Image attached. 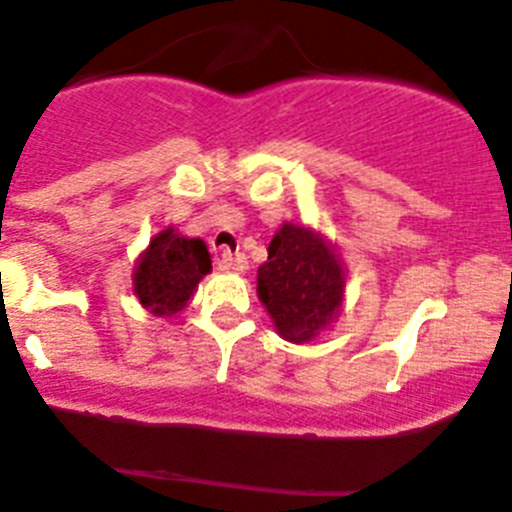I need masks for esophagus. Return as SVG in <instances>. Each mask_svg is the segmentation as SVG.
<instances>
[{"label": "esophagus", "mask_w": 512, "mask_h": 512, "mask_svg": "<svg viewBox=\"0 0 512 512\" xmlns=\"http://www.w3.org/2000/svg\"><path fill=\"white\" fill-rule=\"evenodd\" d=\"M219 270L245 272L247 270V255H242V252H222V257H219Z\"/></svg>", "instance_id": "34e87169"}]
</instances>
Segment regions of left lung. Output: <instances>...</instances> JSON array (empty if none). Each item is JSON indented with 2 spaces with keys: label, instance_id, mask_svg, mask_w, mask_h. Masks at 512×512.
<instances>
[{
  "label": "left lung",
  "instance_id": "8db88e82",
  "mask_svg": "<svg viewBox=\"0 0 512 512\" xmlns=\"http://www.w3.org/2000/svg\"><path fill=\"white\" fill-rule=\"evenodd\" d=\"M257 298L290 343H310L338 321L346 270L336 247L308 224L285 222L257 270Z\"/></svg>",
  "mask_w": 512,
  "mask_h": 512
}]
</instances>
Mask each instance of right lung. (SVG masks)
I'll return each mask as SVG.
<instances>
[{
    "instance_id": "obj_1",
    "label": "right lung",
    "mask_w": 512,
    "mask_h": 512,
    "mask_svg": "<svg viewBox=\"0 0 512 512\" xmlns=\"http://www.w3.org/2000/svg\"><path fill=\"white\" fill-rule=\"evenodd\" d=\"M212 272V255L199 237H184L169 224L148 240L133 265V295L148 313L171 318L186 308L204 275Z\"/></svg>"
}]
</instances>
